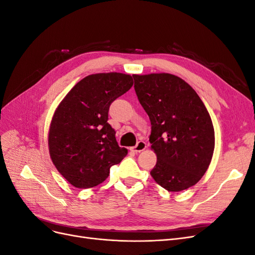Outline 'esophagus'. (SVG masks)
Here are the masks:
<instances>
[{
	"label": "esophagus",
	"mask_w": 255,
	"mask_h": 255,
	"mask_svg": "<svg viewBox=\"0 0 255 255\" xmlns=\"http://www.w3.org/2000/svg\"><path fill=\"white\" fill-rule=\"evenodd\" d=\"M145 148H146V143L144 141L140 140V141L137 142V144L135 146H132V148H130L129 150L133 151V152H136V153H139V152L145 150Z\"/></svg>",
	"instance_id": "obj_1"
}]
</instances>
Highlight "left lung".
<instances>
[{
	"instance_id": "obj_1",
	"label": "left lung",
	"mask_w": 255,
	"mask_h": 255,
	"mask_svg": "<svg viewBox=\"0 0 255 255\" xmlns=\"http://www.w3.org/2000/svg\"><path fill=\"white\" fill-rule=\"evenodd\" d=\"M138 100L151 121L150 174L168 191L197 184L210 166L215 130L204 103L189 84L170 73L133 74Z\"/></svg>"
}]
</instances>
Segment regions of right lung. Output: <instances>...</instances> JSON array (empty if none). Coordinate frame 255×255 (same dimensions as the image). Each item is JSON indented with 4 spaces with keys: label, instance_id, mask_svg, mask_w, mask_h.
<instances>
[{
    "label": "right lung",
    "instance_id": "right-lung-1",
    "mask_svg": "<svg viewBox=\"0 0 255 255\" xmlns=\"http://www.w3.org/2000/svg\"><path fill=\"white\" fill-rule=\"evenodd\" d=\"M129 74H90L74 85L54 112L48 144L54 166L78 188L103 183L126 157L109 125L110 105L133 86Z\"/></svg>",
    "mask_w": 255,
    "mask_h": 255
}]
</instances>
